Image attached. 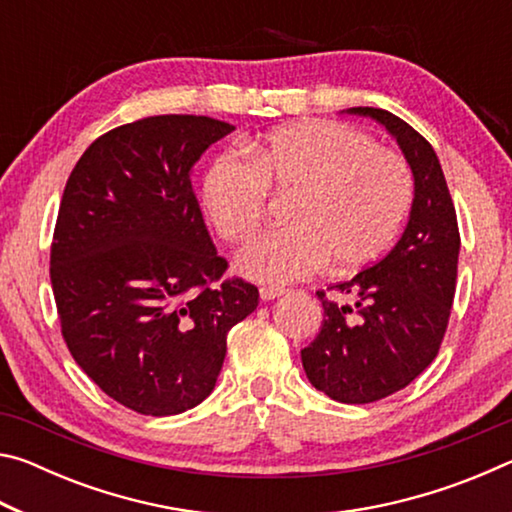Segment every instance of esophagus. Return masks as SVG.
<instances>
[{
  "label": "esophagus",
  "mask_w": 512,
  "mask_h": 512,
  "mask_svg": "<svg viewBox=\"0 0 512 512\" xmlns=\"http://www.w3.org/2000/svg\"><path fill=\"white\" fill-rule=\"evenodd\" d=\"M284 293H287V289H282V287H262V289H259V298H262V300H275V298L284 296Z\"/></svg>",
  "instance_id": "obj_1"
}]
</instances>
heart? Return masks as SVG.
I'll use <instances>...</instances> for the list:
<instances>
[{"label": "heart", "mask_w": 512, "mask_h": 512, "mask_svg": "<svg viewBox=\"0 0 512 512\" xmlns=\"http://www.w3.org/2000/svg\"><path fill=\"white\" fill-rule=\"evenodd\" d=\"M241 160L223 153L207 167L201 198L219 235L246 239L264 219L268 189L291 198V225L268 230L237 253L248 280L289 284L316 273L359 271L384 253L411 203V171L357 128L300 121L250 142Z\"/></svg>", "instance_id": "heart-1"}]
</instances>
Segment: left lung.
<instances>
[{
	"mask_svg": "<svg viewBox=\"0 0 512 512\" xmlns=\"http://www.w3.org/2000/svg\"><path fill=\"white\" fill-rule=\"evenodd\" d=\"M395 137L413 173V203L400 241L348 282L318 291L323 325L300 352L311 386L343 404L388 397L420 375L443 343L456 291L461 237L438 155L404 119L350 108Z\"/></svg>",
	"mask_w": 512,
	"mask_h": 512,
	"instance_id": "left-lung-1",
	"label": "left lung"
}]
</instances>
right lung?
<instances>
[{
	"label": "right lung",
	"instance_id": "right-lung-1",
	"mask_svg": "<svg viewBox=\"0 0 512 512\" xmlns=\"http://www.w3.org/2000/svg\"><path fill=\"white\" fill-rule=\"evenodd\" d=\"M235 126L158 115L94 140L65 185L51 287L74 361L142 415L194 409L214 391L228 332L253 314L255 284L221 280L192 169Z\"/></svg>",
	"mask_w": 512,
	"mask_h": 512
}]
</instances>
